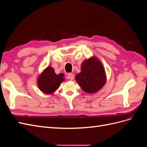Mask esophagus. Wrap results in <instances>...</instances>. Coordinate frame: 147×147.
Here are the masks:
<instances>
[{"label":"esophagus","instance_id":"obj_1","mask_svg":"<svg viewBox=\"0 0 147 147\" xmlns=\"http://www.w3.org/2000/svg\"><path fill=\"white\" fill-rule=\"evenodd\" d=\"M68 78L71 80H74V75L71 74V73H69L68 74Z\"/></svg>","mask_w":147,"mask_h":147}]
</instances>
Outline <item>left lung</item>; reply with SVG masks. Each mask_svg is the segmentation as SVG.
I'll list each match as a JSON object with an SVG mask.
<instances>
[{
  "instance_id": "obj_1",
  "label": "left lung",
  "mask_w": 147,
  "mask_h": 147,
  "mask_svg": "<svg viewBox=\"0 0 147 147\" xmlns=\"http://www.w3.org/2000/svg\"><path fill=\"white\" fill-rule=\"evenodd\" d=\"M77 82L82 90L89 94L98 91L105 84V70L100 62L95 57L84 61L81 72L75 77Z\"/></svg>"
}]
</instances>
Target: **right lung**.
<instances>
[{"label": "right lung", "mask_w": 147, "mask_h": 147, "mask_svg": "<svg viewBox=\"0 0 147 147\" xmlns=\"http://www.w3.org/2000/svg\"><path fill=\"white\" fill-rule=\"evenodd\" d=\"M63 77V74L56 75L55 70L49 66L39 76L37 80L38 86L45 94H52L64 81Z\"/></svg>", "instance_id": "add662e5"}]
</instances>
